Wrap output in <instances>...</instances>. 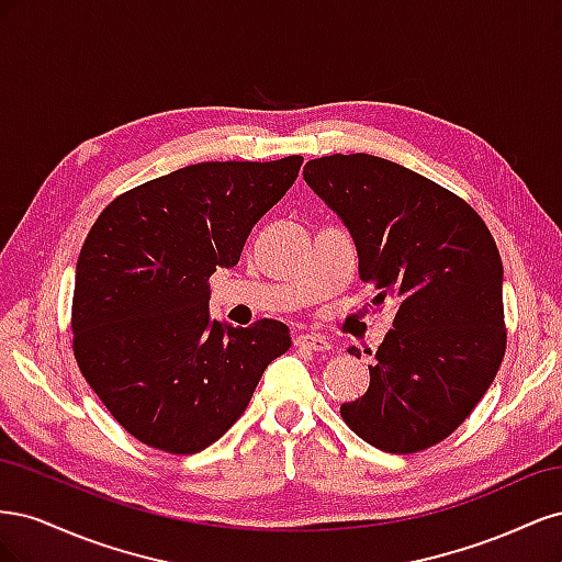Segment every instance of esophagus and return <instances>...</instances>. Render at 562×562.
<instances>
[{
  "instance_id": "34e87169",
  "label": "esophagus",
  "mask_w": 562,
  "mask_h": 562,
  "mask_svg": "<svg viewBox=\"0 0 562 562\" xmlns=\"http://www.w3.org/2000/svg\"><path fill=\"white\" fill-rule=\"evenodd\" d=\"M295 345L300 349H310V351H328L330 349L328 339L321 335H300V337H295Z\"/></svg>"
}]
</instances>
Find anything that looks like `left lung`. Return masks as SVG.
Here are the masks:
<instances>
[{
  "label": "left lung",
  "mask_w": 562,
  "mask_h": 562,
  "mask_svg": "<svg viewBox=\"0 0 562 562\" xmlns=\"http://www.w3.org/2000/svg\"><path fill=\"white\" fill-rule=\"evenodd\" d=\"M304 182L347 225L361 281L378 291L372 304L396 307L368 391L339 413L384 452L427 450L471 415L502 366L497 244L464 199L382 157L312 159Z\"/></svg>",
  "instance_id": "1"
}]
</instances>
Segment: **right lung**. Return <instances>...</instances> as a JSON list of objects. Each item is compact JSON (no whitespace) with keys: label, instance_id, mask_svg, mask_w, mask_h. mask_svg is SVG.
I'll return each instance as SVG.
<instances>
[{"label":"right lung","instance_id":"obj_1","mask_svg":"<svg viewBox=\"0 0 562 562\" xmlns=\"http://www.w3.org/2000/svg\"><path fill=\"white\" fill-rule=\"evenodd\" d=\"M300 166L297 155L184 166L98 215L77 260L72 349L95 396L140 443L171 454L209 448L291 347L281 321H213L209 279L239 262Z\"/></svg>","mask_w":562,"mask_h":562}]
</instances>
